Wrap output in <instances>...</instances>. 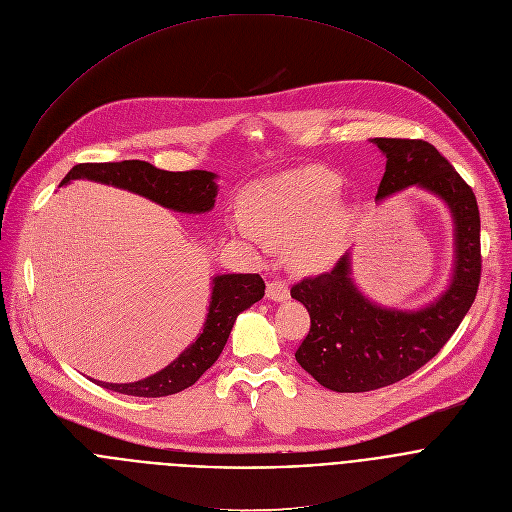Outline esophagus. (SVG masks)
<instances>
[{
  "label": "esophagus",
  "mask_w": 512,
  "mask_h": 512,
  "mask_svg": "<svg viewBox=\"0 0 512 512\" xmlns=\"http://www.w3.org/2000/svg\"><path fill=\"white\" fill-rule=\"evenodd\" d=\"M266 298L272 302H286L290 298V290L282 280H270L266 284Z\"/></svg>",
  "instance_id": "34e87169"
}]
</instances>
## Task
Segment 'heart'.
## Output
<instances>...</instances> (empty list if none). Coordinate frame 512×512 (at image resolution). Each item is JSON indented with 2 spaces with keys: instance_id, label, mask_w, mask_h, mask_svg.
Here are the masks:
<instances>
[{
  "instance_id": "1",
  "label": "heart",
  "mask_w": 512,
  "mask_h": 512,
  "mask_svg": "<svg viewBox=\"0 0 512 512\" xmlns=\"http://www.w3.org/2000/svg\"><path fill=\"white\" fill-rule=\"evenodd\" d=\"M340 180L324 168L306 166L262 178L242 190L244 216H230V232L250 246L290 244L296 270L332 266L352 224L350 208L338 200Z\"/></svg>"
}]
</instances>
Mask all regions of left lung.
<instances>
[{"instance_id":"left-lung-1","label":"left lung","mask_w":512,"mask_h":512,"mask_svg":"<svg viewBox=\"0 0 512 512\" xmlns=\"http://www.w3.org/2000/svg\"><path fill=\"white\" fill-rule=\"evenodd\" d=\"M370 142L386 158L376 202L414 186L448 208L452 268L444 290L416 308L384 306L368 298L352 276V252L332 272L306 278L290 290L310 314V332L296 360L334 392L376 390L424 366L466 316L480 280V216L472 190L428 142Z\"/></svg>"}]
</instances>
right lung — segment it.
I'll return each instance as SVG.
<instances>
[{
  "label": "right lung",
  "instance_id": "right-lung-1",
  "mask_svg": "<svg viewBox=\"0 0 512 512\" xmlns=\"http://www.w3.org/2000/svg\"><path fill=\"white\" fill-rule=\"evenodd\" d=\"M74 180H92L98 184L122 188L180 214L210 212L218 196V176L214 172H166L140 160L78 164L68 172L60 186H68ZM264 288V280L258 274L212 276L204 326L196 340L186 350H182L178 358H174L156 374L136 382H94L102 388L140 398L170 396L192 386L218 360L238 314L262 300Z\"/></svg>",
  "mask_w": 512,
  "mask_h": 512
}]
</instances>
